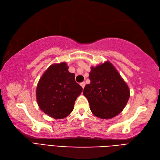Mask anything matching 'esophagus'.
<instances>
[{"label":"esophagus","mask_w":160,"mask_h":160,"mask_svg":"<svg viewBox=\"0 0 160 160\" xmlns=\"http://www.w3.org/2000/svg\"><path fill=\"white\" fill-rule=\"evenodd\" d=\"M80 86L82 87V88H84V86H85V85H86L84 82H81V83H80Z\"/></svg>","instance_id":"1"}]
</instances>
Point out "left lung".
<instances>
[{"label":"left lung","instance_id":"8db88e82","mask_svg":"<svg viewBox=\"0 0 160 160\" xmlns=\"http://www.w3.org/2000/svg\"><path fill=\"white\" fill-rule=\"evenodd\" d=\"M90 83L86 84L84 96L90 110L101 119H111L120 114L130 98V90L114 66L109 61L92 66Z\"/></svg>","mask_w":160,"mask_h":160}]
</instances>
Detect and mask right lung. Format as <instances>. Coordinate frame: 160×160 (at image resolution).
I'll list each match as a JSON object with an SVG mask.
<instances>
[{"label": "right lung", "mask_w": 160, "mask_h": 160, "mask_svg": "<svg viewBox=\"0 0 160 160\" xmlns=\"http://www.w3.org/2000/svg\"><path fill=\"white\" fill-rule=\"evenodd\" d=\"M64 62L50 66L40 78L37 87L38 105L46 114L63 119L74 109L82 88L75 81V74L68 70Z\"/></svg>", "instance_id": "obj_1"}]
</instances>
